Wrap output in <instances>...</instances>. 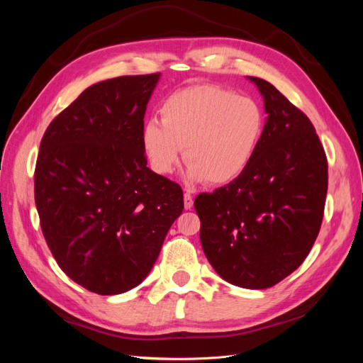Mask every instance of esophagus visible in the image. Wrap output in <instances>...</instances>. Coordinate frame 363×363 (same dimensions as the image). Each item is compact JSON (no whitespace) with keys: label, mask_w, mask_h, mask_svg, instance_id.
Returning <instances> with one entry per match:
<instances>
[{"label":"esophagus","mask_w":363,"mask_h":363,"mask_svg":"<svg viewBox=\"0 0 363 363\" xmlns=\"http://www.w3.org/2000/svg\"><path fill=\"white\" fill-rule=\"evenodd\" d=\"M183 200H184V208H186V211H191V208L194 207L192 195H191L189 192H186V194H184V196H183Z\"/></svg>","instance_id":"esophagus-1"}]
</instances>
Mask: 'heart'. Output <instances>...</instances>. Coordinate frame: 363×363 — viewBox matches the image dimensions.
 I'll return each instance as SVG.
<instances>
[{
	"instance_id": "obj_1",
	"label": "heart",
	"mask_w": 363,
	"mask_h": 363,
	"mask_svg": "<svg viewBox=\"0 0 363 363\" xmlns=\"http://www.w3.org/2000/svg\"><path fill=\"white\" fill-rule=\"evenodd\" d=\"M140 128L142 151L151 169L169 175L184 148L188 183L227 184L256 155L263 113L256 101L213 84H195L171 94Z\"/></svg>"
}]
</instances>
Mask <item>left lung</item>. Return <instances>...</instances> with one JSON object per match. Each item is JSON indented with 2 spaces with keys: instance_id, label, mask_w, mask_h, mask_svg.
<instances>
[{
  "instance_id": "8db88e82",
  "label": "left lung",
  "mask_w": 363,
  "mask_h": 363,
  "mask_svg": "<svg viewBox=\"0 0 363 363\" xmlns=\"http://www.w3.org/2000/svg\"><path fill=\"white\" fill-rule=\"evenodd\" d=\"M247 79L268 115L256 155L238 179L200 194L194 206L213 269L235 286L267 289L301 265L320 233L327 159L309 118L269 82Z\"/></svg>"
}]
</instances>
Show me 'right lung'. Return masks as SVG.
Instances as JSON below:
<instances>
[{"label":"right lung","mask_w":363,"mask_h":363,"mask_svg":"<svg viewBox=\"0 0 363 363\" xmlns=\"http://www.w3.org/2000/svg\"><path fill=\"white\" fill-rule=\"evenodd\" d=\"M160 74L95 83L52 119L40 142L35 201L54 259L100 295L144 281L183 191L147 167L140 145L147 104Z\"/></svg>","instance_id":"add662e5"}]
</instances>
